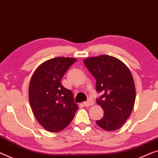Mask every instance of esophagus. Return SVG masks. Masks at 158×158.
I'll use <instances>...</instances> for the list:
<instances>
[{
    "label": "esophagus",
    "instance_id": "34e87169",
    "mask_svg": "<svg viewBox=\"0 0 158 158\" xmlns=\"http://www.w3.org/2000/svg\"><path fill=\"white\" fill-rule=\"evenodd\" d=\"M94 101L91 100V99H89L88 101H87V102H84V106H86V107H89V106H91L94 105Z\"/></svg>",
    "mask_w": 158,
    "mask_h": 158
}]
</instances>
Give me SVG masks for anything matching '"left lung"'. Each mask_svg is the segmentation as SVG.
I'll return each instance as SVG.
<instances>
[{"mask_svg": "<svg viewBox=\"0 0 158 158\" xmlns=\"http://www.w3.org/2000/svg\"><path fill=\"white\" fill-rule=\"evenodd\" d=\"M84 63L96 80V91L103 94L96 100L103 116L96 123L106 131L121 128L130 116L135 100L130 69L118 59L105 55L86 58Z\"/></svg>", "mask_w": 158, "mask_h": 158, "instance_id": "left-lung-1", "label": "left lung"}]
</instances>
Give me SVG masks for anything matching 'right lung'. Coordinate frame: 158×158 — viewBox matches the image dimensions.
<instances>
[{"label":"right lung","mask_w":158,"mask_h":158,"mask_svg":"<svg viewBox=\"0 0 158 158\" xmlns=\"http://www.w3.org/2000/svg\"><path fill=\"white\" fill-rule=\"evenodd\" d=\"M77 60L55 57L35 70L29 84V102L35 118L49 132L58 133L69 126L78 110L71 90L61 84L63 76Z\"/></svg>","instance_id":"1"}]
</instances>
